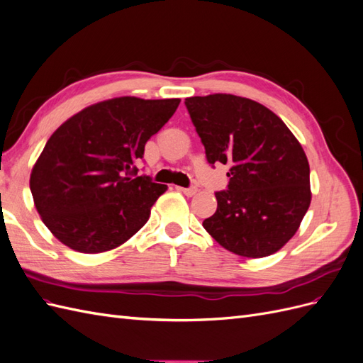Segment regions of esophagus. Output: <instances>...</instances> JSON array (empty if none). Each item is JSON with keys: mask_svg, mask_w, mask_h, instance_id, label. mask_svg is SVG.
Masks as SVG:
<instances>
[{"mask_svg": "<svg viewBox=\"0 0 363 363\" xmlns=\"http://www.w3.org/2000/svg\"><path fill=\"white\" fill-rule=\"evenodd\" d=\"M177 191L183 192L184 195H188V196H194V195L196 194V191H199V189H196L195 186H191V188H179V186H177Z\"/></svg>", "mask_w": 363, "mask_h": 363, "instance_id": "1", "label": "esophagus"}]
</instances>
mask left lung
<instances>
[{"mask_svg":"<svg viewBox=\"0 0 363 363\" xmlns=\"http://www.w3.org/2000/svg\"><path fill=\"white\" fill-rule=\"evenodd\" d=\"M207 162L230 164L216 212L203 221L219 245L267 257L295 235L311 206V169L300 142L269 108L213 94L184 100Z\"/></svg>","mask_w":363,"mask_h":363,"instance_id":"left-lung-1","label":"left lung"}]
</instances>
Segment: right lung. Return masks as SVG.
I'll return each instance as SVG.
<instances>
[{
  "label": "right lung",
  "instance_id": "add662e5",
  "mask_svg": "<svg viewBox=\"0 0 363 363\" xmlns=\"http://www.w3.org/2000/svg\"><path fill=\"white\" fill-rule=\"evenodd\" d=\"M179 98L121 96L63 123L30 175L35 206L67 247L94 255L119 247L148 221L167 184L139 175L147 140L177 111Z\"/></svg>",
  "mask_w": 363,
  "mask_h": 363
}]
</instances>
